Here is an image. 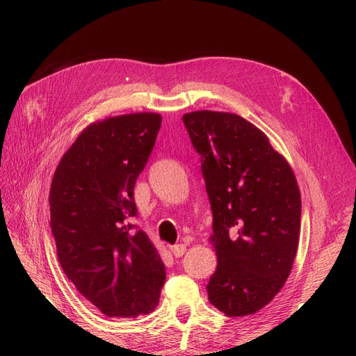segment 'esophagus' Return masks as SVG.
<instances>
[{
	"mask_svg": "<svg viewBox=\"0 0 356 356\" xmlns=\"http://www.w3.org/2000/svg\"><path fill=\"white\" fill-rule=\"evenodd\" d=\"M170 251L175 257H182V255H184V252L187 251V248H186L184 243H177L174 246H170Z\"/></svg>",
	"mask_w": 356,
	"mask_h": 356,
	"instance_id": "34e87169",
	"label": "esophagus"
}]
</instances>
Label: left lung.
Masks as SVG:
<instances>
[{"label":"left lung","mask_w":356,"mask_h":356,"mask_svg":"<svg viewBox=\"0 0 356 356\" xmlns=\"http://www.w3.org/2000/svg\"><path fill=\"white\" fill-rule=\"evenodd\" d=\"M182 120L202 157L213 213L209 242L218 264L209 303L227 316L254 315L282 289L296 260V175L267 135L238 114L200 110Z\"/></svg>","instance_id":"obj_1"}]
</instances>
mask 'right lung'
<instances>
[{"instance_id": "1", "label": "right lung", "mask_w": 356, "mask_h": 356, "mask_svg": "<svg viewBox=\"0 0 356 356\" xmlns=\"http://www.w3.org/2000/svg\"><path fill=\"white\" fill-rule=\"evenodd\" d=\"M161 115L132 113L90 123L63 154L50 186V227L67 277L110 318L159 305L166 272L148 236L132 232L134 187Z\"/></svg>"}]
</instances>
